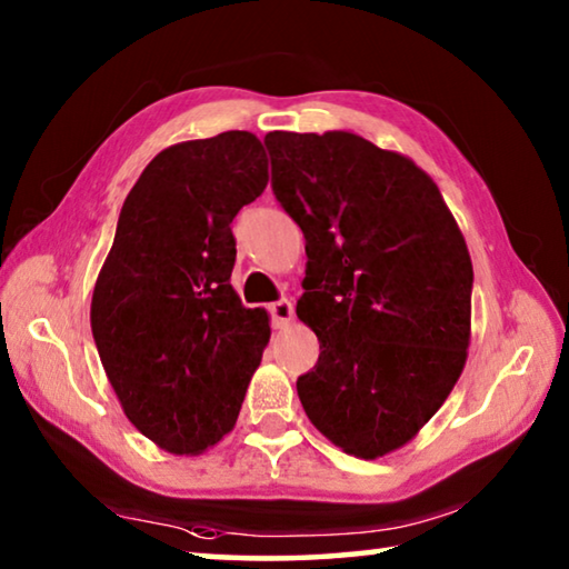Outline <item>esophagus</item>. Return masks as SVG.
I'll list each match as a JSON object with an SVG mask.
<instances>
[{
	"instance_id": "34e87169",
	"label": "esophagus",
	"mask_w": 569,
	"mask_h": 569,
	"mask_svg": "<svg viewBox=\"0 0 569 569\" xmlns=\"http://www.w3.org/2000/svg\"><path fill=\"white\" fill-rule=\"evenodd\" d=\"M270 309V317H273V327L276 329H286L288 323L293 321V303L291 301H276L268 306Z\"/></svg>"
}]
</instances>
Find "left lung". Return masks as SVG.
Instances as JSON below:
<instances>
[{
  "label": "left lung",
  "mask_w": 569,
  "mask_h": 569,
  "mask_svg": "<svg viewBox=\"0 0 569 569\" xmlns=\"http://www.w3.org/2000/svg\"><path fill=\"white\" fill-rule=\"evenodd\" d=\"M273 192L306 238L296 313L319 365L296 390L321 436L375 461L418 436L461 377L473 266L438 184L351 131H270Z\"/></svg>",
  "instance_id": "left-lung-1"
}]
</instances>
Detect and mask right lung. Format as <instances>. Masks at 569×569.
<instances>
[{
	"label": "right lung",
	"mask_w": 569,
	"mask_h": 569,
	"mask_svg": "<svg viewBox=\"0 0 569 569\" xmlns=\"http://www.w3.org/2000/svg\"><path fill=\"white\" fill-rule=\"evenodd\" d=\"M266 184L260 139L224 131L159 151L121 207L90 329L126 418L167 453L200 456L236 428L268 347V311L230 283V222Z\"/></svg>",
	"instance_id": "obj_1"
}]
</instances>
